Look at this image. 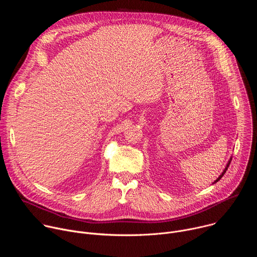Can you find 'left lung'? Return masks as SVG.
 <instances>
[{
	"label": "left lung",
	"instance_id": "8db88e82",
	"mask_svg": "<svg viewBox=\"0 0 257 257\" xmlns=\"http://www.w3.org/2000/svg\"><path fill=\"white\" fill-rule=\"evenodd\" d=\"M231 161H232V158H231V159H230V161H229V162H228V164H227V166H226V168H225V170H224V171H223V173H222V174H221V175H219V177H218V178H217V179H216V180H215V181H214V182H213V184H214V183H216V182H217V181H219V180H221V178H222V177H223V176H224V175H225V173H226V171H227V170H228V168H229V166H230V163H231Z\"/></svg>",
	"mask_w": 257,
	"mask_h": 257
}]
</instances>
